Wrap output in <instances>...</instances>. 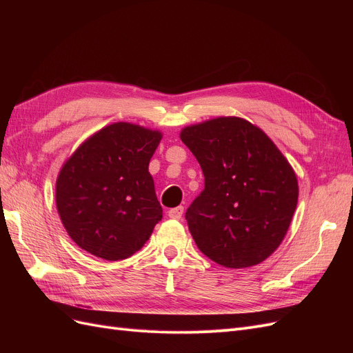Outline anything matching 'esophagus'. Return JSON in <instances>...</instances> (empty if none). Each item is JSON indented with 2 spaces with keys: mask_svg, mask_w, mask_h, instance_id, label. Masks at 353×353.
I'll return each mask as SVG.
<instances>
[{
  "mask_svg": "<svg viewBox=\"0 0 353 353\" xmlns=\"http://www.w3.org/2000/svg\"><path fill=\"white\" fill-rule=\"evenodd\" d=\"M184 213V208L183 206H178V208H172L168 210V216L170 219H181V216H183Z\"/></svg>",
  "mask_w": 353,
  "mask_h": 353,
  "instance_id": "1",
  "label": "esophagus"
}]
</instances>
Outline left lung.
I'll return each mask as SVG.
<instances>
[{
  "label": "left lung",
  "instance_id": "8db88e82",
  "mask_svg": "<svg viewBox=\"0 0 353 353\" xmlns=\"http://www.w3.org/2000/svg\"><path fill=\"white\" fill-rule=\"evenodd\" d=\"M179 137L205 175V190L185 213L200 252L234 270L270 258L299 197L296 174L279 147L237 116L185 126Z\"/></svg>",
  "mask_w": 353,
  "mask_h": 353
}]
</instances>
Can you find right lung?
Masks as SVG:
<instances>
[{
  "label": "right lung",
  "instance_id": "add662e5",
  "mask_svg": "<svg viewBox=\"0 0 353 353\" xmlns=\"http://www.w3.org/2000/svg\"><path fill=\"white\" fill-rule=\"evenodd\" d=\"M162 132L116 122L87 138L63 163L56 206L79 248L105 261L140 250L162 219L148 163Z\"/></svg>",
  "mask_w": 353,
  "mask_h": 353
}]
</instances>
